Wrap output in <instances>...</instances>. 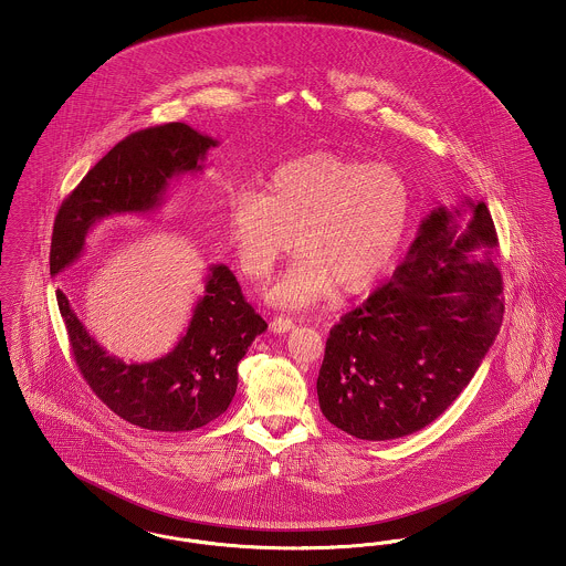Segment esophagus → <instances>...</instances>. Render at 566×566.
Returning a JSON list of instances; mask_svg holds the SVG:
<instances>
[{"instance_id": "esophagus-1", "label": "esophagus", "mask_w": 566, "mask_h": 566, "mask_svg": "<svg viewBox=\"0 0 566 566\" xmlns=\"http://www.w3.org/2000/svg\"><path fill=\"white\" fill-rule=\"evenodd\" d=\"M270 328L273 333H289L291 328H295V323L291 318H284V316H275L270 323Z\"/></svg>"}]
</instances>
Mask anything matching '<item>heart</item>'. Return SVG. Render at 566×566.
Here are the masks:
<instances>
[{
  "instance_id": "obj_1",
  "label": "heart",
  "mask_w": 566,
  "mask_h": 566,
  "mask_svg": "<svg viewBox=\"0 0 566 566\" xmlns=\"http://www.w3.org/2000/svg\"><path fill=\"white\" fill-rule=\"evenodd\" d=\"M411 220V187L390 163L312 153L280 165L268 189H238L227 231L240 270L265 280L293 250V268L270 291L277 307L301 310L369 291L399 254Z\"/></svg>"
}]
</instances>
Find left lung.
<instances>
[{
	"label": "left lung",
	"instance_id": "left-lung-1",
	"mask_svg": "<svg viewBox=\"0 0 566 566\" xmlns=\"http://www.w3.org/2000/svg\"><path fill=\"white\" fill-rule=\"evenodd\" d=\"M496 250L484 201L422 220L392 277L331 328L316 381L331 424L367 441L399 439L457 401L503 323Z\"/></svg>",
	"mask_w": 566,
	"mask_h": 566
}]
</instances>
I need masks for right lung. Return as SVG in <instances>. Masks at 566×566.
Listing matches in <instances>:
<instances>
[{"label": "right lung", "mask_w": 566, "mask_h": 566, "mask_svg": "<svg viewBox=\"0 0 566 566\" xmlns=\"http://www.w3.org/2000/svg\"><path fill=\"white\" fill-rule=\"evenodd\" d=\"M216 139L185 123L142 129L118 142L54 218L51 275L70 268L102 218L146 214L163 203L174 176L201 171ZM70 346L91 390L123 420L159 432L195 431L216 420L238 390V365L268 323L243 298L227 265H212L206 295L176 348L150 363L109 356L84 328L67 296L56 293Z\"/></svg>", "instance_id": "1"}]
</instances>
